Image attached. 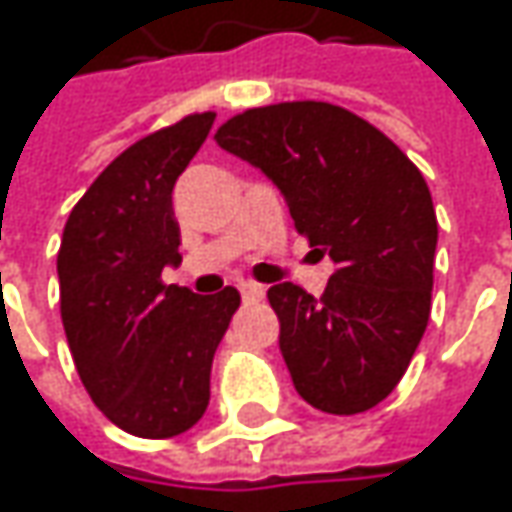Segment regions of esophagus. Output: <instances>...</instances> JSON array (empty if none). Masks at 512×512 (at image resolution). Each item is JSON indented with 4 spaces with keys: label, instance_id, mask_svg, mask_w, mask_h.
I'll return each instance as SVG.
<instances>
[{
    "label": "esophagus",
    "instance_id": "esophagus-1",
    "mask_svg": "<svg viewBox=\"0 0 512 512\" xmlns=\"http://www.w3.org/2000/svg\"><path fill=\"white\" fill-rule=\"evenodd\" d=\"M240 295H243V300H260L266 295V289L260 283H243L240 286Z\"/></svg>",
    "mask_w": 512,
    "mask_h": 512
}]
</instances>
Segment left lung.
I'll list each match as a JSON object with an SVG mask.
<instances>
[{"label":"left lung","instance_id":"8db88e82","mask_svg":"<svg viewBox=\"0 0 512 512\" xmlns=\"http://www.w3.org/2000/svg\"><path fill=\"white\" fill-rule=\"evenodd\" d=\"M214 140L283 191L298 234L335 263L321 298L295 283L269 289L300 398L329 415L372 410L404 378L430 321L438 220L424 174L332 102L249 108Z\"/></svg>","mask_w":512,"mask_h":512}]
</instances>
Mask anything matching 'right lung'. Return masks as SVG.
<instances>
[{"instance_id": "add662e5", "label": "right lung", "mask_w": 512, "mask_h": 512, "mask_svg": "<svg viewBox=\"0 0 512 512\" xmlns=\"http://www.w3.org/2000/svg\"><path fill=\"white\" fill-rule=\"evenodd\" d=\"M212 123L214 111L189 114L128 145L79 197L56 255L79 381L137 438H171L203 418L214 352L240 306L234 286L203 298L163 283L180 263L171 191Z\"/></svg>"}]
</instances>
